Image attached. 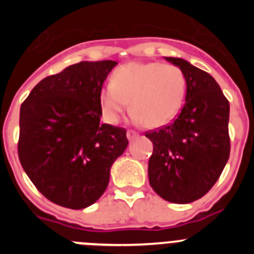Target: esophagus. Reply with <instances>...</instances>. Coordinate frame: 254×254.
<instances>
[{
	"label": "esophagus",
	"mask_w": 254,
	"mask_h": 254,
	"mask_svg": "<svg viewBox=\"0 0 254 254\" xmlns=\"http://www.w3.org/2000/svg\"><path fill=\"white\" fill-rule=\"evenodd\" d=\"M127 138H128V141H132V140H134V138L137 137L138 134L136 133V132H133V131H127Z\"/></svg>",
	"instance_id": "obj_1"
}]
</instances>
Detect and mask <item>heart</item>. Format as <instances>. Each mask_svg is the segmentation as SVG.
Listing matches in <instances>:
<instances>
[{
	"label": "heart",
	"mask_w": 254,
	"mask_h": 254,
	"mask_svg": "<svg viewBox=\"0 0 254 254\" xmlns=\"http://www.w3.org/2000/svg\"><path fill=\"white\" fill-rule=\"evenodd\" d=\"M186 96L182 69L159 62H129L114 71L112 81L100 89L103 117L112 125L120 122L129 108L136 125L159 127L178 114Z\"/></svg>",
	"instance_id": "obj_1"
}]
</instances>
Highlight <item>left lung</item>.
I'll return each instance as SVG.
<instances>
[{
    "instance_id": "8db88e82",
    "label": "left lung",
    "mask_w": 254,
    "mask_h": 254,
    "mask_svg": "<svg viewBox=\"0 0 254 254\" xmlns=\"http://www.w3.org/2000/svg\"><path fill=\"white\" fill-rule=\"evenodd\" d=\"M186 77V103L172 125L147 132L149 182L168 202L190 203L216 183L230 154L229 102L210 73L178 57H164Z\"/></svg>"
}]
</instances>
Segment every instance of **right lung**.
<instances>
[{
    "label": "right lung",
    "mask_w": 254,
    "mask_h": 254,
    "mask_svg": "<svg viewBox=\"0 0 254 254\" xmlns=\"http://www.w3.org/2000/svg\"><path fill=\"white\" fill-rule=\"evenodd\" d=\"M116 64L82 61L66 67L38 82L20 108V163L57 205L81 210L96 202L128 145L125 128L100 122V89Z\"/></svg>",
    "instance_id": "obj_1"
}]
</instances>
